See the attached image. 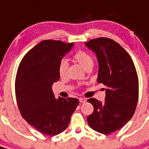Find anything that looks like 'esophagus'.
I'll return each instance as SVG.
<instances>
[{
    "label": "esophagus",
    "mask_w": 149,
    "mask_h": 149,
    "mask_svg": "<svg viewBox=\"0 0 149 149\" xmlns=\"http://www.w3.org/2000/svg\"><path fill=\"white\" fill-rule=\"evenodd\" d=\"M79 101L80 102H81V103H84V102H87V100H86V99H84V98H80Z\"/></svg>",
    "instance_id": "esophagus-1"
}]
</instances>
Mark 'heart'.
<instances>
[{
  "instance_id": "b5f03b06",
  "label": "heart",
  "mask_w": 149,
  "mask_h": 149,
  "mask_svg": "<svg viewBox=\"0 0 149 149\" xmlns=\"http://www.w3.org/2000/svg\"><path fill=\"white\" fill-rule=\"evenodd\" d=\"M74 60L79 62L84 68L87 69L89 68H92L94 63L93 57L90 53L84 50H78L76 52L73 56ZM68 68V62L65 59H62L59 61L58 65V73L59 76L63 77L67 74Z\"/></svg>"
}]
</instances>
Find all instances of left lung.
Wrapping results in <instances>:
<instances>
[{
	"mask_svg": "<svg viewBox=\"0 0 149 149\" xmlns=\"http://www.w3.org/2000/svg\"><path fill=\"white\" fill-rule=\"evenodd\" d=\"M85 44L97 56L98 83L107 87L104 102L95 98L87 100L93 105L87 122L93 130L107 135L123 127L135 112L139 98L136 69L129 53L110 38L92 39Z\"/></svg>",
	"mask_w": 149,
	"mask_h": 149,
	"instance_id": "1",
	"label": "left lung"
}]
</instances>
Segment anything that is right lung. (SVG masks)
Instances as JSON below:
<instances>
[{"label": "right lung", "mask_w": 149, "mask_h": 149, "mask_svg": "<svg viewBox=\"0 0 149 149\" xmlns=\"http://www.w3.org/2000/svg\"><path fill=\"white\" fill-rule=\"evenodd\" d=\"M73 43L45 40L22 59L15 81L16 102L22 118L43 134L58 135L69 124L79 101L56 99L52 84L59 81L58 65Z\"/></svg>", "instance_id": "1"}]
</instances>
